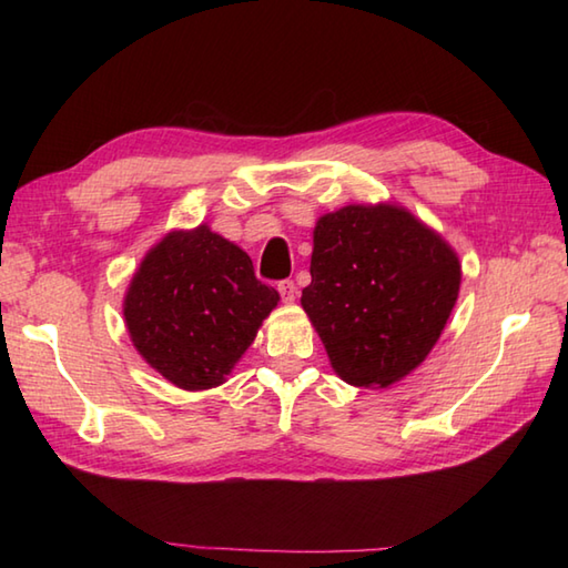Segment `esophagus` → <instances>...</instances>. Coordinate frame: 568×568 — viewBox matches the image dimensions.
I'll use <instances>...</instances> for the list:
<instances>
[{
    "label": "esophagus",
    "instance_id": "obj_1",
    "mask_svg": "<svg viewBox=\"0 0 568 568\" xmlns=\"http://www.w3.org/2000/svg\"><path fill=\"white\" fill-rule=\"evenodd\" d=\"M277 293H281L283 303H295L297 285L293 281H281V283H277Z\"/></svg>",
    "mask_w": 568,
    "mask_h": 568
}]
</instances>
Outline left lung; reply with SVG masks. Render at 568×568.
Listing matches in <instances>:
<instances>
[{"label": "left lung", "mask_w": 568, "mask_h": 568, "mask_svg": "<svg viewBox=\"0 0 568 568\" xmlns=\"http://www.w3.org/2000/svg\"><path fill=\"white\" fill-rule=\"evenodd\" d=\"M312 283L300 305L336 376L390 388L429 356L462 285V263L439 232L403 204H346L312 232Z\"/></svg>", "instance_id": "left-lung-1"}]
</instances>
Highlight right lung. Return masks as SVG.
<instances>
[{
	"mask_svg": "<svg viewBox=\"0 0 568 568\" xmlns=\"http://www.w3.org/2000/svg\"><path fill=\"white\" fill-rule=\"evenodd\" d=\"M277 303L281 295L253 275L248 253L200 224L171 229L146 251L122 312L141 358L195 393L226 381Z\"/></svg>",
	"mask_w": 568,
	"mask_h": 568,
	"instance_id": "1",
	"label": "right lung"
}]
</instances>
